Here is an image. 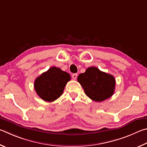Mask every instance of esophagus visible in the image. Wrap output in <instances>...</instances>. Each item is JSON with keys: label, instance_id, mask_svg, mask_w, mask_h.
Wrapping results in <instances>:
<instances>
[{"label": "esophagus", "instance_id": "esophagus-1", "mask_svg": "<svg viewBox=\"0 0 147 147\" xmlns=\"http://www.w3.org/2000/svg\"><path fill=\"white\" fill-rule=\"evenodd\" d=\"M71 77H72V78H73V79H74V80H76V79H77V78H78V74H72Z\"/></svg>", "mask_w": 147, "mask_h": 147}]
</instances>
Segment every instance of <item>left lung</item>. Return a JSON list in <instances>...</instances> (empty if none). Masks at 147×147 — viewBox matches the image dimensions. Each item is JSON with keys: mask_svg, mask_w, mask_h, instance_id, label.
<instances>
[{"mask_svg": "<svg viewBox=\"0 0 147 147\" xmlns=\"http://www.w3.org/2000/svg\"><path fill=\"white\" fill-rule=\"evenodd\" d=\"M78 81L86 96L94 101H103L114 93L115 80L114 76L101 71L97 67L87 68L84 73L79 74Z\"/></svg>", "mask_w": 147, "mask_h": 147, "instance_id": "left-lung-1", "label": "left lung"}]
</instances>
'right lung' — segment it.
I'll use <instances>...</instances> for the list:
<instances>
[{"mask_svg": "<svg viewBox=\"0 0 147 147\" xmlns=\"http://www.w3.org/2000/svg\"><path fill=\"white\" fill-rule=\"evenodd\" d=\"M70 79L68 73L57 67H51L36 78L35 90L44 101L52 102L63 94L64 87Z\"/></svg>", "mask_w": 147, "mask_h": 147, "instance_id": "1", "label": "right lung"}]
</instances>
